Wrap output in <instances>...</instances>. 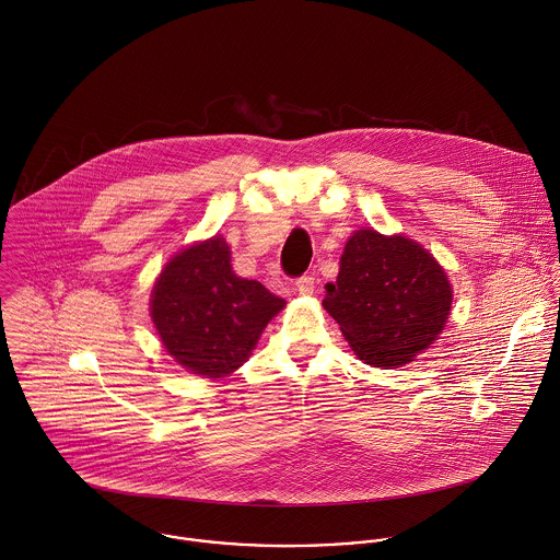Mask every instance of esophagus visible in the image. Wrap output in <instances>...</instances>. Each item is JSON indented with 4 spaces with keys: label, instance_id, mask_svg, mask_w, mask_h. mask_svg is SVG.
<instances>
[{
    "label": "esophagus",
    "instance_id": "obj_1",
    "mask_svg": "<svg viewBox=\"0 0 560 560\" xmlns=\"http://www.w3.org/2000/svg\"><path fill=\"white\" fill-rule=\"evenodd\" d=\"M315 278L313 276H302L298 282H295V289L300 291V295H313L315 293Z\"/></svg>",
    "mask_w": 560,
    "mask_h": 560
}]
</instances>
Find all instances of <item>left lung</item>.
<instances>
[{
    "label": "left lung",
    "mask_w": 560,
    "mask_h": 560,
    "mask_svg": "<svg viewBox=\"0 0 560 560\" xmlns=\"http://www.w3.org/2000/svg\"><path fill=\"white\" fill-rule=\"evenodd\" d=\"M451 304V282L433 254L373 229L349 237L338 278L325 284L323 300L355 355L382 369H399L433 345Z\"/></svg>",
    "instance_id": "8db88e82"
}]
</instances>
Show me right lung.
<instances>
[{"label": "right lung", "mask_w": 560, "mask_h": 560, "mask_svg": "<svg viewBox=\"0 0 560 560\" xmlns=\"http://www.w3.org/2000/svg\"><path fill=\"white\" fill-rule=\"evenodd\" d=\"M287 302L233 271L222 237L172 256L151 293V317L165 351L189 373L226 377L252 355Z\"/></svg>", "instance_id": "add662e5"}]
</instances>
